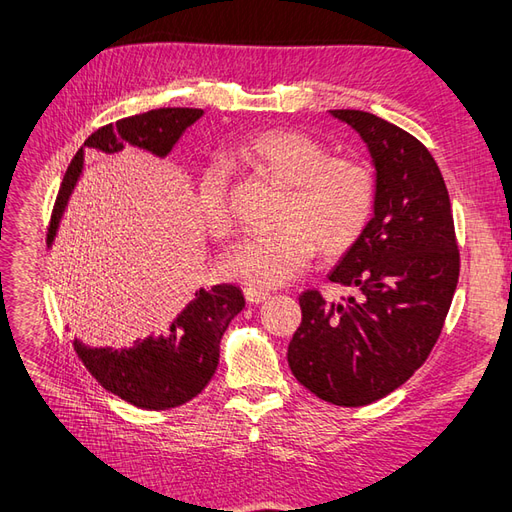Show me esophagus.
Returning a JSON list of instances; mask_svg holds the SVG:
<instances>
[{"mask_svg":"<svg viewBox=\"0 0 512 512\" xmlns=\"http://www.w3.org/2000/svg\"><path fill=\"white\" fill-rule=\"evenodd\" d=\"M244 297L248 303H264L266 299H270V295L266 290H257V288H244Z\"/></svg>","mask_w":512,"mask_h":512,"instance_id":"1","label":"esophagus"}]
</instances>
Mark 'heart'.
<instances>
[{"label":"heart","mask_w":512,"mask_h":512,"mask_svg":"<svg viewBox=\"0 0 512 512\" xmlns=\"http://www.w3.org/2000/svg\"><path fill=\"white\" fill-rule=\"evenodd\" d=\"M242 156L268 178L288 187L273 233L250 235L228 248L222 273L257 288L284 286L297 277L319 248L343 255L367 231L376 209V178L363 160L332 156L317 138L295 129H268L250 136ZM202 222L213 237L231 233L226 171L206 167L198 184Z\"/></svg>","instance_id":"1"}]
</instances>
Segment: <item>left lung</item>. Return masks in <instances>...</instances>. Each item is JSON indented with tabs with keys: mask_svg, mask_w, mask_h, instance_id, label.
I'll return each instance as SVG.
<instances>
[{
	"mask_svg": "<svg viewBox=\"0 0 512 512\" xmlns=\"http://www.w3.org/2000/svg\"><path fill=\"white\" fill-rule=\"evenodd\" d=\"M356 129L376 169L365 235L328 275L356 297L301 292L288 365L314 396L339 407L385 398L427 361L460 275L447 184L418 138L361 110H332Z\"/></svg>",
	"mask_w": 512,
	"mask_h": 512,
	"instance_id": "obj_1",
	"label": "left lung"
}]
</instances>
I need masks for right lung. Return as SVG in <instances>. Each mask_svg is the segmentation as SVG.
I'll return each instance as SVG.
<instances>
[{
  "instance_id": "obj_1",
  "label": "right lung",
  "mask_w": 512,
  "mask_h": 512,
  "mask_svg": "<svg viewBox=\"0 0 512 512\" xmlns=\"http://www.w3.org/2000/svg\"><path fill=\"white\" fill-rule=\"evenodd\" d=\"M202 114V110L193 107H160L96 129L76 151L65 171L50 217L48 244L57 235L61 215L83 171L85 151L110 158L125 147H138L165 158L187 127ZM244 303L242 290L233 284H220L209 290L200 288L169 328L158 336H147L123 350L88 347L74 339V350L88 372L129 405L147 411L173 409L189 402L209 385L220 361L222 334L242 312Z\"/></svg>"
}]
</instances>
